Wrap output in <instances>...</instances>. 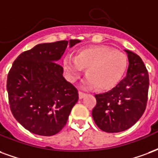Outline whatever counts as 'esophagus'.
<instances>
[{"label":"esophagus","instance_id":"obj_1","mask_svg":"<svg viewBox=\"0 0 158 158\" xmlns=\"http://www.w3.org/2000/svg\"><path fill=\"white\" fill-rule=\"evenodd\" d=\"M85 95H86V94H85V93H83V92H81V91H79V99H83V98H84Z\"/></svg>","mask_w":158,"mask_h":158}]
</instances>
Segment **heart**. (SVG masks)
<instances>
[{"label":"heart","mask_w":158,"mask_h":158,"mask_svg":"<svg viewBox=\"0 0 158 158\" xmlns=\"http://www.w3.org/2000/svg\"><path fill=\"white\" fill-rule=\"evenodd\" d=\"M64 69L71 83L76 82L87 69V77L82 87L91 89L98 86L101 90L111 89L120 83L127 67L123 52L106 46L85 48L76 52L75 57L65 56Z\"/></svg>","instance_id":"heart-1"}]
</instances>
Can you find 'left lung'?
Wrapping results in <instances>:
<instances>
[{"mask_svg": "<svg viewBox=\"0 0 158 158\" xmlns=\"http://www.w3.org/2000/svg\"><path fill=\"white\" fill-rule=\"evenodd\" d=\"M128 57L127 76L111 90L95 94L96 106L92 110L94 122L109 133L129 129L141 117L148 102L149 76L137 54L125 50Z\"/></svg>", "mask_w": 158, "mask_h": 158, "instance_id": "1", "label": "left lung"}]
</instances>
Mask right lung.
<instances>
[{"mask_svg": "<svg viewBox=\"0 0 158 158\" xmlns=\"http://www.w3.org/2000/svg\"><path fill=\"white\" fill-rule=\"evenodd\" d=\"M78 39L37 44L22 52L7 76L6 89L12 115L33 134L49 136L66 125L79 100L77 89L63 76L58 64L68 46Z\"/></svg>", "mask_w": 158, "mask_h": 158, "instance_id": "right-lung-1", "label": "right lung"}]
</instances>
